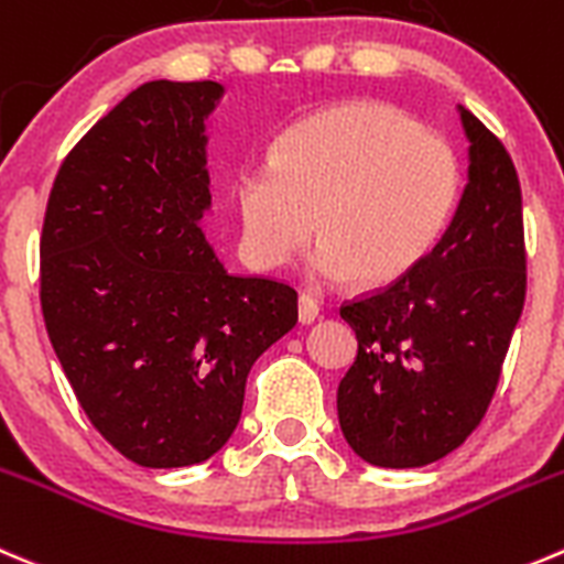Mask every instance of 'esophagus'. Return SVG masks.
I'll list each match as a JSON object with an SVG mask.
<instances>
[{
  "label": "esophagus",
  "instance_id": "obj_1",
  "mask_svg": "<svg viewBox=\"0 0 564 564\" xmlns=\"http://www.w3.org/2000/svg\"><path fill=\"white\" fill-rule=\"evenodd\" d=\"M316 316H319V303H316L314 297H308V294H300V297H297V319L303 322V325H311Z\"/></svg>",
  "mask_w": 564,
  "mask_h": 564
}]
</instances>
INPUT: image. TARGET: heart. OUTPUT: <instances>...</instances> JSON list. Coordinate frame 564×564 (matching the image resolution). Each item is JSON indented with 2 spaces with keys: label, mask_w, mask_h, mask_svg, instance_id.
I'll list each match as a JSON object with an SVG mask.
<instances>
[{
  "label": "heart",
  "mask_w": 564,
  "mask_h": 564,
  "mask_svg": "<svg viewBox=\"0 0 564 564\" xmlns=\"http://www.w3.org/2000/svg\"><path fill=\"white\" fill-rule=\"evenodd\" d=\"M457 193L449 143L382 101L308 115L278 140L272 162L237 178L242 242L256 267L289 264L316 234L311 275L369 289L402 281L427 259Z\"/></svg>",
  "instance_id": "heart-1"
}]
</instances>
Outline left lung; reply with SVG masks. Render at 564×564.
I'll list each match as a JSON object with an SVG mask.
<instances>
[{
  "label": "left lung",
  "instance_id": "left-lung-1",
  "mask_svg": "<svg viewBox=\"0 0 564 564\" xmlns=\"http://www.w3.org/2000/svg\"><path fill=\"white\" fill-rule=\"evenodd\" d=\"M457 112L468 184L449 228L410 275L341 308L358 355L338 382V424L380 468L427 466L474 433L527 297L516 165L477 115Z\"/></svg>",
  "mask_w": 564,
  "mask_h": 564
}]
</instances>
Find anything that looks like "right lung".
I'll use <instances>...</instances> for the list:
<instances>
[{"label":"right lung","mask_w":564,"mask_h":564,"mask_svg":"<svg viewBox=\"0 0 564 564\" xmlns=\"http://www.w3.org/2000/svg\"><path fill=\"white\" fill-rule=\"evenodd\" d=\"M223 96L209 79L131 90L65 156L43 217L54 352L93 427L145 468L220 452L250 366L297 322L292 286L231 275L200 228Z\"/></svg>","instance_id":"add662e5"}]
</instances>
